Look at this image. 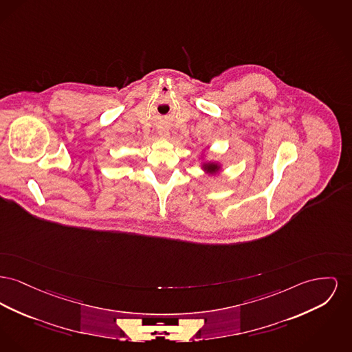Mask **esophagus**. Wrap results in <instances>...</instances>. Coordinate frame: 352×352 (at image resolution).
I'll return each mask as SVG.
<instances>
[{"mask_svg":"<svg viewBox=\"0 0 352 352\" xmlns=\"http://www.w3.org/2000/svg\"><path fill=\"white\" fill-rule=\"evenodd\" d=\"M160 137H161V138H164V140H167V138L170 137V134L164 130V131H160Z\"/></svg>","mask_w":352,"mask_h":352,"instance_id":"1","label":"esophagus"}]
</instances>
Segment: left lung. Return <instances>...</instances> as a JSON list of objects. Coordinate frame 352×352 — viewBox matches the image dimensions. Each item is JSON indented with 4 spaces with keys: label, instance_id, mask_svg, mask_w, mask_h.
I'll return each instance as SVG.
<instances>
[{
    "label": "left lung",
    "instance_id": "left-lung-1",
    "mask_svg": "<svg viewBox=\"0 0 352 352\" xmlns=\"http://www.w3.org/2000/svg\"><path fill=\"white\" fill-rule=\"evenodd\" d=\"M206 148L202 150V154H199V160H201V168L205 171V174L207 175H217L218 173H221L222 170V164L218 162V161H207L206 154H205Z\"/></svg>",
    "mask_w": 352,
    "mask_h": 352
}]
</instances>
